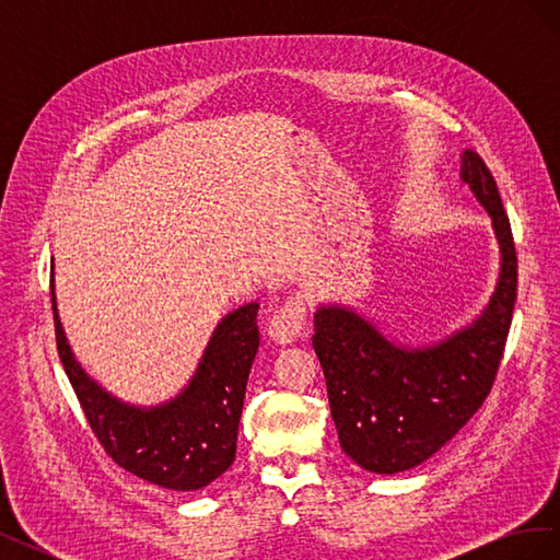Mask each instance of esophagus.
Masks as SVG:
<instances>
[{"mask_svg":"<svg viewBox=\"0 0 560 560\" xmlns=\"http://www.w3.org/2000/svg\"><path fill=\"white\" fill-rule=\"evenodd\" d=\"M303 329H306V301H303L301 294H294L270 315L268 336L270 341L287 346L296 341Z\"/></svg>","mask_w":560,"mask_h":560,"instance_id":"34e87169","label":"esophagus"}]
</instances>
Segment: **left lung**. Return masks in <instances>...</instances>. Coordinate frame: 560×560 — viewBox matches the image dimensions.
I'll return each instance as SVG.
<instances>
[{
	"mask_svg": "<svg viewBox=\"0 0 560 560\" xmlns=\"http://www.w3.org/2000/svg\"><path fill=\"white\" fill-rule=\"evenodd\" d=\"M460 179L488 212L500 245V278L467 327L432 346H397L374 322L338 303L315 311L313 348L325 371L338 442L376 474L425 463L493 387L516 303V247L498 184L477 151H463Z\"/></svg>",
	"mask_w": 560,
	"mask_h": 560,
	"instance_id": "8db88e82",
	"label": "left lung"
}]
</instances>
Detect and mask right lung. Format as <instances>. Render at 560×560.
I'll return each mask as SVG.
<instances>
[{
	"mask_svg": "<svg viewBox=\"0 0 560 560\" xmlns=\"http://www.w3.org/2000/svg\"><path fill=\"white\" fill-rule=\"evenodd\" d=\"M50 301L65 374L112 460L171 490H198L222 477L235 460L245 387L259 350V303L222 317L182 393L147 409L114 397L81 369L60 325L54 280Z\"/></svg>",
	"mask_w": 560,
	"mask_h": 560,
	"instance_id": "obj_1",
	"label": "right lung"
}]
</instances>
